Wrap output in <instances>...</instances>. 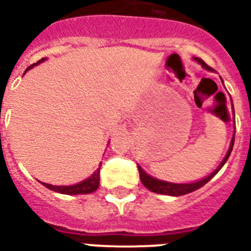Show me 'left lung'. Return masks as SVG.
I'll return each instance as SVG.
<instances>
[{"label": "left lung", "mask_w": 251, "mask_h": 251, "mask_svg": "<svg viewBox=\"0 0 251 251\" xmlns=\"http://www.w3.org/2000/svg\"><path fill=\"white\" fill-rule=\"evenodd\" d=\"M195 61H198L199 64L202 65L203 68L207 69V70H212V69L208 66V65L204 62L203 60H201V58H197L195 57L194 58ZM232 106H233V104H232ZM234 112V109H233ZM233 143H234V134L233 137H232V141H230V146H229V150H228V152H226V157L223 159L222 164L219 165L216 169H215L212 173H211L210 176H207V177H204L203 179H199V181H197V182H191V183H173V182H167V181H161V179H157V178H153V177H151V176H149L147 173H146L143 169H142L139 165H138V171H139V177H141V181L142 183L145 185L147 189H149L150 191H153V193H157V194H165V195H173V197H178V195H185V194H189V193H191V191H195L198 190L199 187H202L203 185H206L208 181H210L212 177H214L216 173H218L220 169H222V167L226 163V160H228V157H229L230 152H232V149H233Z\"/></svg>", "instance_id": "8db88e82"}]
</instances>
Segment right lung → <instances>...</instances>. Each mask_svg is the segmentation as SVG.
Wrapping results in <instances>:
<instances>
[{"label": "right lung", "mask_w": 251, "mask_h": 251, "mask_svg": "<svg viewBox=\"0 0 251 251\" xmlns=\"http://www.w3.org/2000/svg\"><path fill=\"white\" fill-rule=\"evenodd\" d=\"M45 58H41L40 61H37L36 64L31 65L28 68L25 69V72H28L29 69H32L35 65H39L40 62H43ZM101 165V163H100ZM100 165L96 169V172H94V175L88 177L87 179L82 181V182L76 183V185H72V186H54V185H50V183H44L45 187H48L50 190L56 191V193H61V194H68V195H78V194H90V193H94L96 189L99 187V183H100Z\"/></svg>", "instance_id": "right-lung-1"}]
</instances>
